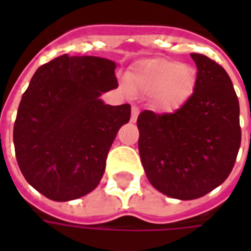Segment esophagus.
I'll return each instance as SVG.
<instances>
[{"instance_id": "esophagus-1", "label": "esophagus", "mask_w": 251, "mask_h": 251, "mask_svg": "<svg viewBox=\"0 0 251 251\" xmlns=\"http://www.w3.org/2000/svg\"><path fill=\"white\" fill-rule=\"evenodd\" d=\"M138 111H140V107H138L137 104H133V106H131V122H136L137 121Z\"/></svg>"}]
</instances>
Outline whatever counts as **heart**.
Instances as JSON below:
<instances>
[{
  "label": "heart",
  "instance_id": "heart-1",
  "mask_svg": "<svg viewBox=\"0 0 251 251\" xmlns=\"http://www.w3.org/2000/svg\"><path fill=\"white\" fill-rule=\"evenodd\" d=\"M131 93L156 95L160 106L175 107L188 98L195 86L194 70L172 60H145L125 75Z\"/></svg>",
  "mask_w": 251,
  "mask_h": 251
}]
</instances>
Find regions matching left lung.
Wrapping results in <instances>:
<instances>
[{"instance_id":"1","label":"left lung","mask_w":251,"mask_h":251,"mask_svg":"<svg viewBox=\"0 0 251 251\" xmlns=\"http://www.w3.org/2000/svg\"><path fill=\"white\" fill-rule=\"evenodd\" d=\"M194 93L174 113L144 110L138 151L151 184L169 198L204 196L228 177L241 145L239 102L225 68L191 53Z\"/></svg>"}]
</instances>
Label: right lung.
I'll return each mask as SVG.
<instances>
[{
    "mask_svg": "<svg viewBox=\"0 0 251 251\" xmlns=\"http://www.w3.org/2000/svg\"><path fill=\"white\" fill-rule=\"evenodd\" d=\"M115 63L97 56H62L37 68L23 94L13 129L25 180L48 199L74 200L102 179L107 153L130 104H104L118 87Z\"/></svg>",
    "mask_w": 251,
    "mask_h": 251,
    "instance_id": "obj_1",
    "label": "right lung"
}]
</instances>
